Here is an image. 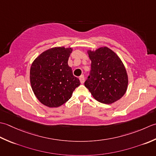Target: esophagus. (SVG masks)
I'll use <instances>...</instances> for the list:
<instances>
[{
  "label": "esophagus",
  "mask_w": 156,
  "mask_h": 156,
  "mask_svg": "<svg viewBox=\"0 0 156 156\" xmlns=\"http://www.w3.org/2000/svg\"><path fill=\"white\" fill-rule=\"evenodd\" d=\"M79 80H80L81 83H83L84 81H85V77H84V75H81L80 77H79Z\"/></svg>",
  "instance_id": "obj_1"
}]
</instances>
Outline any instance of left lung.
Here are the masks:
<instances>
[{"label": "left lung", "instance_id": "8db88e82", "mask_svg": "<svg viewBox=\"0 0 156 156\" xmlns=\"http://www.w3.org/2000/svg\"><path fill=\"white\" fill-rule=\"evenodd\" d=\"M87 52L91 64L85 86L101 103L110 104L120 99L128 85V76L121 60L107 47Z\"/></svg>", "mask_w": 156, "mask_h": 156}]
</instances>
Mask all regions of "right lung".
I'll use <instances>...</instances> for the list:
<instances>
[{
    "mask_svg": "<svg viewBox=\"0 0 156 156\" xmlns=\"http://www.w3.org/2000/svg\"><path fill=\"white\" fill-rule=\"evenodd\" d=\"M71 48L55 47L42 52L30 69V83L41 103L50 108L61 106L80 85L68 65Z\"/></svg>",
    "mask_w": 156,
    "mask_h": 156,
    "instance_id": "add662e5",
    "label": "right lung"
}]
</instances>
